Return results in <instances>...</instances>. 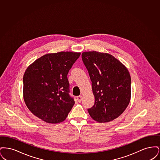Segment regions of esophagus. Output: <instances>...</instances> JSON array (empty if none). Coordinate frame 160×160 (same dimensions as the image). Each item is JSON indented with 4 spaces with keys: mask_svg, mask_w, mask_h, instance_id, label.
I'll list each match as a JSON object with an SVG mask.
<instances>
[{
    "mask_svg": "<svg viewBox=\"0 0 160 160\" xmlns=\"http://www.w3.org/2000/svg\"><path fill=\"white\" fill-rule=\"evenodd\" d=\"M77 101H78L79 102H81L82 101V95L78 96V97H77Z\"/></svg>",
    "mask_w": 160,
    "mask_h": 160,
    "instance_id": "esophagus-1",
    "label": "esophagus"
}]
</instances>
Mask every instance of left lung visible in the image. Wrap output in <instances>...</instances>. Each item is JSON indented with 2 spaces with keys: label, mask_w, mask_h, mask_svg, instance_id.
<instances>
[{
  "label": "left lung",
  "mask_w": 160,
  "mask_h": 160,
  "mask_svg": "<svg viewBox=\"0 0 160 160\" xmlns=\"http://www.w3.org/2000/svg\"><path fill=\"white\" fill-rule=\"evenodd\" d=\"M88 71L95 103L88 111L97 122H108L125 111L131 99V77L122 63L110 54L88 52L82 54Z\"/></svg>",
  "instance_id": "1"
}]
</instances>
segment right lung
<instances>
[{
	"instance_id": "right-lung-1",
	"label": "right lung",
	"mask_w": 160,
	"mask_h": 160,
	"mask_svg": "<svg viewBox=\"0 0 160 160\" xmlns=\"http://www.w3.org/2000/svg\"><path fill=\"white\" fill-rule=\"evenodd\" d=\"M80 53L47 54L26 69L23 98L31 112L44 122L58 123L67 118L75 102L69 95L67 75Z\"/></svg>"
}]
</instances>
